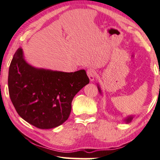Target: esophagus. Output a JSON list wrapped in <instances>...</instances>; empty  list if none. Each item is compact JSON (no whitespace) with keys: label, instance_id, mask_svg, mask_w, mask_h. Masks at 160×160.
<instances>
[{"label":"esophagus","instance_id":"esophagus-1","mask_svg":"<svg viewBox=\"0 0 160 160\" xmlns=\"http://www.w3.org/2000/svg\"><path fill=\"white\" fill-rule=\"evenodd\" d=\"M87 75H88L91 81H94L95 77H96V72L92 68H89V69L87 70Z\"/></svg>","mask_w":160,"mask_h":160}]
</instances>
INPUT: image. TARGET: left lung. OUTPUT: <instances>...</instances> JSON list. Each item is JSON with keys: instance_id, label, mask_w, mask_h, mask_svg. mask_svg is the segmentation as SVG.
<instances>
[{"instance_id": "obj_1", "label": "left lung", "mask_w": 160, "mask_h": 160, "mask_svg": "<svg viewBox=\"0 0 160 160\" xmlns=\"http://www.w3.org/2000/svg\"><path fill=\"white\" fill-rule=\"evenodd\" d=\"M98 90H99V92H100V93H101V90H100V87L98 86ZM133 120V117L132 116H129L128 117H127L126 119H125V122H126L127 123H128V122H130L131 120Z\"/></svg>"}]
</instances>
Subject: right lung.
I'll return each instance as SVG.
<instances>
[{
    "instance_id": "add662e5",
    "label": "right lung",
    "mask_w": 160,
    "mask_h": 160,
    "mask_svg": "<svg viewBox=\"0 0 160 160\" xmlns=\"http://www.w3.org/2000/svg\"><path fill=\"white\" fill-rule=\"evenodd\" d=\"M88 82L83 69L68 73L30 66L21 48L9 66L8 87L16 112L40 129L55 128L67 120L74 97Z\"/></svg>"
}]
</instances>
